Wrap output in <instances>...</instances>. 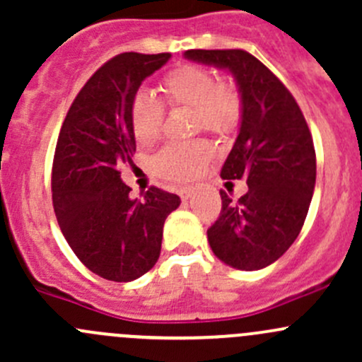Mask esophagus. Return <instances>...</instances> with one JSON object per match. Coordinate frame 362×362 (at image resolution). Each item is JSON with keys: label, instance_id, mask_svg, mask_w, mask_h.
Listing matches in <instances>:
<instances>
[{"label": "esophagus", "instance_id": "34e87169", "mask_svg": "<svg viewBox=\"0 0 362 362\" xmlns=\"http://www.w3.org/2000/svg\"><path fill=\"white\" fill-rule=\"evenodd\" d=\"M192 192H194V189L192 187H182V189H178V196H180L182 199H189L192 196Z\"/></svg>", "mask_w": 362, "mask_h": 362}]
</instances>
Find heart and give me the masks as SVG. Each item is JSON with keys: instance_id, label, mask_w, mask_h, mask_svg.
<instances>
[{"instance_id": "1", "label": "heart", "mask_w": 362, "mask_h": 362, "mask_svg": "<svg viewBox=\"0 0 362 362\" xmlns=\"http://www.w3.org/2000/svg\"><path fill=\"white\" fill-rule=\"evenodd\" d=\"M160 89L170 107L194 110L192 126L196 131L228 134L238 124L242 113L238 89L233 83L221 82L211 69L198 64H180L164 76ZM129 122L138 144H154L163 129V103L148 90H138L129 105ZM210 158L211 147L204 140L170 144L154 158V170L166 180L189 182L198 177Z\"/></svg>"}]
</instances>
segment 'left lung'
I'll return each instance as SVG.
<instances>
[{"label":"left lung","mask_w":362,"mask_h":362,"mask_svg":"<svg viewBox=\"0 0 362 362\" xmlns=\"http://www.w3.org/2000/svg\"><path fill=\"white\" fill-rule=\"evenodd\" d=\"M184 56L229 69L242 96L240 133L221 177L245 178L249 192L233 202L221 191L208 243L231 268L262 269L286 254L305 224L317 173L312 133L289 89L252 54L196 49Z\"/></svg>","instance_id":"obj_1"}]
</instances>
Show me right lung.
Instances as JSON below:
<instances>
[{
	"instance_id": "add662e5",
	"label": "right lung",
	"mask_w": 362,
	"mask_h": 362,
	"mask_svg": "<svg viewBox=\"0 0 362 362\" xmlns=\"http://www.w3.org/2000/svg\"><path fill=\"white\" fill-rule=\"evenodd\" d=\"M170 57L124 52L107 61L76 94L57 138L52 203L59 228L76 257L112 282L140 279L158 262L164 221L180 204L158 187L131 199L119 171L136 151L131 100Z\"/></svg>"
}]
</instances>
